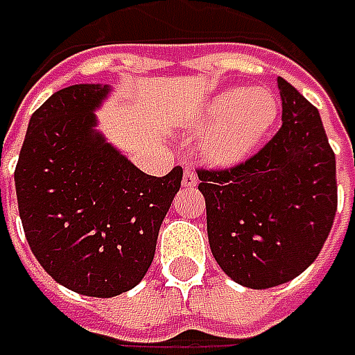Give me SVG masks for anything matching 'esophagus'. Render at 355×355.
Here are the masks:
<instances>
[{
	"label": "esophagus",
	"mask_w": 355,
	"mask_h": 355,
	"mask_svg": "<svg viewBox=\"0 0 355 355\" xmlns=\"http://www.w3.org/2000/svg\"><path fill=\"white\" fill-rule=\"evenodd\" d=\"M182 184H184V187H196V185H198V175H196V171L185 170Z\"/></svg>",
	"instance_id": "esophagus-1"
}]
</instances>
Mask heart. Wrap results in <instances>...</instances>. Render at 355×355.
Wrapping results in <instances>:
<instances>
[{
	"mask_svg": "<svg viewBox=\"0 0 355 355\" xmlns=\"http://www.w3.org/2000/svg\"><path fill=\"white\" fill-rule=\"evenodd\" d=\"M280 103L266 87H231L198 106L182 126L201 136L199 154L215 168H235L263 146L279 120Z\"/></svg>",
	"mask_w": 355,
	"mask_h": 355,
	"instance_id": "1",
	"label": "heart"
}]
</instances>
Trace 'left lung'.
<instances>
[{"instance_id": "8db88e82", "label": "left lung", "mask_w": 355, "mask_h": 355, "mask_svg": "<svg viewBox=\"0 0 355 355\" xmlns=\"http://www.w3.org/2000/svg\"><path fill=\"white\" fill-rule=\"evenodd\" d=\"M277 85V136L233 170L198 171L213 257L254 291L284 284L314 263L338 205L336 156L320 112L284 78Z\"/></svg>"}]
</instances>
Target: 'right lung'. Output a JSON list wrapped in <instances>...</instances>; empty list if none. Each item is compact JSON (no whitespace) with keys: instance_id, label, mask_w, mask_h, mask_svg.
Here are the masks:
<instances>
[{"instance_id":"add662e5","label":"right lung","mask_w":355,"mask_h":355,"mask_svg":"<svg viewBox=\"0 0 355 355\" xmlns=\"http://www.w3.org/2000/svg\"><path fill=\"white\" fill-rule=\"evenodd\" d=\"M110 85L57 90L33 112L15 168L23 231L35 259L73 293L112 298L154 261L159 225L182 185L138 170L98 130Z\"/></svg>"}]
</instances>
